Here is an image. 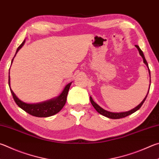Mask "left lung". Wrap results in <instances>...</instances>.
Masks as SVG:
<instances>
[{
  "label": "left lung",
  "mask_w": 159,
  "mask_h": 159,
  "mask_svg": "<svg viewBox=\"0 0 159 159\" xmlns=\"http://www.w3.org/2000/svg\"><path fill=\"white\" fill-rule=\"evenodd\" d=\"M135 47L138 48V51H139L140 55L141 56H142L143 59V62L145 63L147 67H148V71H149V76H150V70H149V67H148V62H147V60H146L145 57V56H144L143 52L142 51V50L140 49V47H138V45H135ZM150 82H151V80H150ZM149 87H150V84H149ZM149 90H148V94H147V95H146V97H145V99H144L142 101V102H141L139 105L137 106L135 108H133L132 110H131V111H127V112H109L108 111H106V110L102 108V107H100V106L98 105L97 103H96L94 102L93 99H92V98L91 97H89V99H90V102H91L92 105L93 106V107L95 108V110H96V111L98 112H99V113H100L101 115H103V116H105L106 117L111 118V119H120V118L125 117L126 116H128V115H131L132 113H134V112H135V111H137L138 109H140L141 106H142V105L143 104V103L145 102V101L147 97H148V94L149 93Z\"/></svg>",
  "instance_id": "1"
}]
</instances>
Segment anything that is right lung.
Instances as JSON below:
<instances>
[{"mask_svg": "<svg viewBox=\"0 0 159 159\" xmlns=\"http://www.w3.org/2000/svg\"><path fill=\"white\" fill-rule=\"evenodd\" d=\"M25 39L24 40V42L21 43V44L19 46L18 48L16 49V54L19 50L21 48L24 44H25ZM15 54V56H16ZM14 56V57H15ZM13 57V59H14ZM13 59L11 60V63H12ZM10 74V72H9ZM9 86L10 89L11 91V93L12 94L13 99L14 102L19 108L24 110V111L28 112V114H30L33 116L34 117H47L52 116V115H56L57 112L61 111V109L63 108V106H65L66 101H67V94L69 92V89H70V85L71 83H70L69 84L65 86V88L63 89L62 93L60 94L58 97L56 98H53V99H50L48 101H46L44 102L41 103H27L24 102H22L21 100H20L18 97L16 96V94L14 93V92L11 90L10 88V77L9 75Z\"/></svg>", "mask_w": 159, "mask_h": 159, "instance_id": "right-lung-1", "label": "right lung"}]
</instances>
